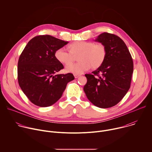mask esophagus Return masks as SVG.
Returning a JSON list of instances; mask_svg holds the SVG:
<instances>
[{"label": "esophagus", "instance_id": "esophagus-1", "mask_svg": "<svg viewBox=\"0 0 152 152\" xmlns=\"http://www.w3.org/2000/svg\"><path fill=\"white\" fill-rule=\"evenodd\" d=\"M74 76H75V78H77V77H79L80 76V75H76V74H75V75H74Z\"/></svg>", "mask_w": 152, "mask_h": 152}]
</instances>
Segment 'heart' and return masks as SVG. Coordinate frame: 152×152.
Listing matches in <instances>:
<instances>
[{
	"instance_id": "b5f03b06",
	"label": "heart",
	"mask_w": 152,
	"mask_h": 152,
	"mask_svg": "<svg viewBox=\"0 0 152 152\" xmlns=\"http://www.w3.org/2000/svg\"><path fill=\"white\" fill-rule=\"evenodd\" d=\"M69 51L65 48L57 49L55 52L56 59L62 64H68L66 67L67 72L76 75L81 74L92 68L97 69L104 63L107 50L105 46L102 43L92 41H77L68 46ZM78 54L80 61L75 64H70L74 59V56ZM69 63L70 64H69Z\"/></svg>"
}]
</instances>
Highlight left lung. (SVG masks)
Here are the masks:
<instances>
[{"instance_id": "8db88e82", "label": "left lung", "mask_w": 152, "mask_h": 152, "mask_svg": "<svg viewBox=\"0 0 152 152\" xmlns=\"http://www.w3.org/2000/svg\"><path fill=\"white\" fill-rule=\"evenodd\" d=\"M96 41L106 48L102 66L91 74H85L87 82L83 87L88 100L101 108L119 103L131 87L134 63L124 42L118 36L107 32L99 35Z\"/></svg>"}]
</instances>
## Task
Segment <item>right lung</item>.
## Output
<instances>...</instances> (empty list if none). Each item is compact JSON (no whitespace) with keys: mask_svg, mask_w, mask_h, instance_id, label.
Listing matches in <instances>:
<instances>
[{"mask_svg":"<svg viewBox=\"0 0 152 152\" xmlns=\"http://www.w3.org/2000/svg\"><path fill=\"white\" fill-rule=\"evenodd\" d=\"M69 42L49 35L32 38L21 52L18 61L17 78L21 90L34 104L50 106L62 96L72 73H56L64 69L55 57L57 49Z\"/></svg>","mask_w":152,"mask_h":152,"instance_id":"add662e5","label":"right lung"}]
</instances>
